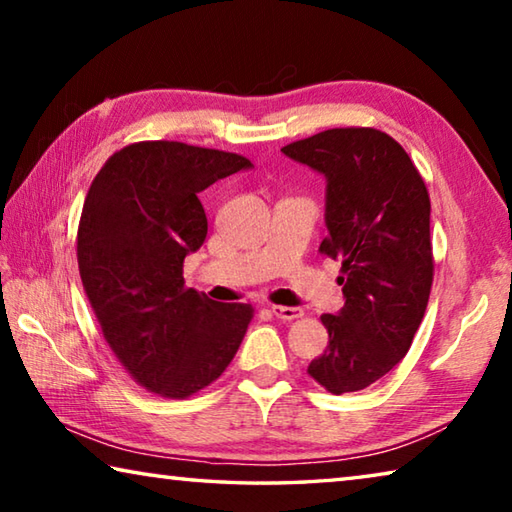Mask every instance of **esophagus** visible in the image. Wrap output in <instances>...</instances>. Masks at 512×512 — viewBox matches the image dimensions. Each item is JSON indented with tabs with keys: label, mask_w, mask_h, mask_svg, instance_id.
I'll list each match as a JSON object with an SVG mask.
<instances>
[{
	"label": "esophagus",
	"mask_w": 512,
	"mask_h": 512,
	"mask_svg": "<svg viewBox=\"0 0 512 512\" xmlns=\"http://www.w3.org/2000/svg\"><path fill=\"white\" fill-rule=\"evenodd\" d=\"M271 314L282 318V320H296V318H302L305 316V311L298 309V307H280V305H273L271 307Z\"/></svg>",
	"instance_id": "esophagus-1"
}]
</instances>
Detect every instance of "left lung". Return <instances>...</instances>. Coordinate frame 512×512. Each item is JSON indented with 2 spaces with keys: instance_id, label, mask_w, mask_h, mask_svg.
<instances>
[{
  "instance_id": "8db88e82",
  "label": "left lung",
  "mask_w": 512,
  "mask_h": 512,
  "mask_svg": "<svg viewBox=\"0 0 512 512\" xmlns=\"http://www.w3.org/2000/svg\"><path fill=\"white\" fill-rule=\"evenodd\" d=\"M282 153L325 176L320 253L343 271L345 305L320 316L329 343L307 372L334 395L363 391L404 359L427 309L429 192L409 153L377 128H332Z\"/></svg>"
}]
</instances>
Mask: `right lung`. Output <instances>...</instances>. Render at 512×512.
I'll return each instance as SVG.
<instances>
[{"instance_id": "obj_1", "label": "right lung", "mask_w": 512, "mask_h": 512, "mask_svg": "<svg viewBox=\"0 0 512 512\" xmlns=\"http://www.w3.org/2000/svg\"><path fill=\"white\" fill-rule=\"evenodd\" d=\"M248 169L237 153L160 140L126 146L92 180L76 246L83 289L112 352L151 393L194 395L244 341L253 307L187 289L183 262L207 237L198 194Z\"/></svg>"}]
</instances>
